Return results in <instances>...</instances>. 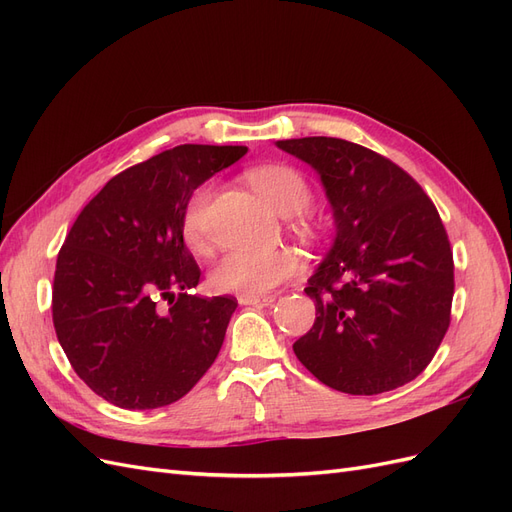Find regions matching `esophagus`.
<instances>
[{"mask_svg":"<svg viewBox=\"0 0 512 512\" xmlns=\"http://www.w3.org/2000/svg\"><path fill=\"white\" fill-rule=\"evenodd\" d=\"M275 301V294H265V297H260V294H239V303L241 305H271Z\"/></svg>","mask_w":512,"mask_h":512,"instance_id":"1","label":"esophagus"}]
</instances>
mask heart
I'll use <instances>...</instances> for the list:
<instances>
[{"label":"heart","mask_w":512,"mask_h":512,"mask_svg":"<svg viewBox=\"0 0 512 512\" xmlns=\"http://www.w3.org/2000/svg\"><path fill=\"white\" fill-rule=\"evenodd\" d=\"M252 188L282 215L303 213L312 203V190L299 170L284 164H269L250 170ZM211 185L205 183L192 192L181 215L183 239L194 250L207 241V207ZM297 271V258L288 250H232L215 262L209 284L220 292L262 294L288 280Z\"/></svg>","instance_id":"obj_1"}]
</instances>
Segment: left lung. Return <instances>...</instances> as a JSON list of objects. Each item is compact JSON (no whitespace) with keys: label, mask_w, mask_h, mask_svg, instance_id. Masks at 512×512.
Masks as SVG:
<instances>
[{"label":"left lung","mask_w":512,"mask_h":512,"mask_svg":"<svg viewBox=\"0 0 512 512\" xmlns=\"http://www.w3.org/2000/svg\"><path fill=\"white\" fill-rule=\"evenodd\" d=\"M312 166L333 211L331 250L307 280L314 327L297 359L335 391L378 395L429 365L451 322L453 252L406 170L344 138L275 143Z\"/></svg>","instance_id":"left-lung-1"}]
</instances>
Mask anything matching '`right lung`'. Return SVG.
<instances>
[{"label": "right lung", "mask_w": 512, "mask_h": 512, "mask_svg": "<svg viewBox=\"0 0 512 512\" xmlns=\"http://www.w3.org/2000/svg\"><path fill=\"white\" fill-rule=\"evenodd\" d=\"M245 153L239 145H179L123 170L61 245L55 333L79 378L113 406L173 404L218 356L237 301L188 294L200 269L183 243L181 215L198 185Z\"/></svg>", "instance_id": "add662e5"}]
</instances>
